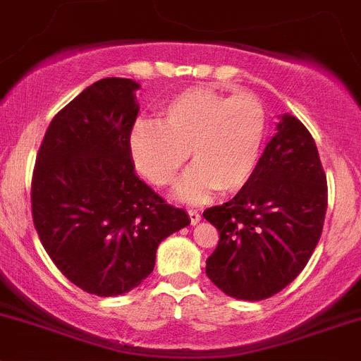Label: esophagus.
Returning <instances> with one entry per match:
<instances>
[{"label": "esophagus", "instance_id": "34e87169", "mask_svg": "<svg viewBox=\"0 0 361 361\" xmlns=\"http://www.w3.org/2000/svg\"><path fill=\"white\" fill-rule=\"evenodd\" d=\"M188 214H190V219H191V223H193V225H197L198 221H200V212L197 211V209H188Z\"/></svg>", "mask_w": 361, "mask_h": 361}]
</instances>
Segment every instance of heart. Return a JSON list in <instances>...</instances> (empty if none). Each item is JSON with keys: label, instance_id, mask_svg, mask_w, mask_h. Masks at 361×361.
Masks as SVG:
<instances>
[{"label": "heart", "instance_id": "1", "mask_svg": "<svg viewBox=\"0 0 361 361\" xmlns=\"http://www.w3.org/2000/svg\"><path fill=\"white\" fill-rule=\"evenodd\" d=\"M267 133V109L250 92L232 97L209 88L178 92L157 113V123L140 120L129 135V152L140 173L157 188L175 183L190 150L193 168L177 197L202 202L216 191L235 193L255 173Z\"/></svg>", "mask_w": 361, "mask_h": 361}]
</instances>
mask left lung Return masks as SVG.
<instances>
[{
  "mask_svg": "<svg viewBox=\"0 0 361 361\" xmlns=\"http://www.w3.org/2000/svg\"><path fill=\"white\" fill-rule=\"evenodd\" d=\"M276 131L248 184L204 211L219 232L205 273L235 300L260 301L286 289L307 266L324 225L328 186L314 138L290 115Z\"/></svg>",
  "mask_w": 361,
  "mask_h": 361,
  "instance_id": "1",
  "label": "left lung"
}]
</instances>
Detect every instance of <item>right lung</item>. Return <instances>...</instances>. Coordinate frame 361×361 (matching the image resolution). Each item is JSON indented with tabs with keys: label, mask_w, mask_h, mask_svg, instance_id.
<instances>
[{
	"label": "right lung",
	"mask_w": 361,
	"mask_h": 361,
	"mask_svg": "<svg viewBox=\"0 0 361 361\" xmlns=\"http://www.w3.org/2000/svg\"><path fill=\"white\" fill-rule=\"evenodd\" d=\"M140 85L106 78L85 88L47 127L32 178L40 243L68 280L95 296L138 287L157 246L190 225L135 173L129 135Z\"/></svg>",
	"instance_id": "add662e5"
}]
</instances>
